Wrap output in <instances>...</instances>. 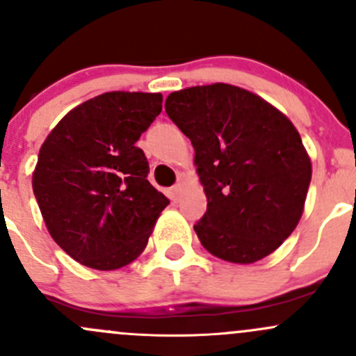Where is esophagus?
Here are the masks:
<instances>
[{"label": "esophagus", "instance_id": "esophagus-1", "mask_svg": "<svg viewBox=\"0 0 356 356\" xmlns=\"http://www.w3.org/2000/svg\"><path fill=\"white\" fill-rule=\"evenodd\" d=\"M181 193H182V184H181V182H179V184H175L174 188L170 189V196H172V200L177 201V200H179V196H181Z\"/></svg>", "mask_w": 356, "mask_h": 356}]
</instances>
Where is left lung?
<instances>
[{
    "label": "left lung",
    "instance_id": "8db88e82",
    "mask_svg": "<svg viewBox=\"0 0 356 356\" xmlns=\"http://www.w3.org/2000/svg\"><path fill=\"white\" fill-rule=\"evenodd\" d=\"M165 112L196 153L208 207L194 230L204 249L237 264L278 249L300 220L312 177L290 119L227 83L170 93Z\"/></svg>",
    "mask_w": 356,
    "mask_h": 356
}]
</instances>
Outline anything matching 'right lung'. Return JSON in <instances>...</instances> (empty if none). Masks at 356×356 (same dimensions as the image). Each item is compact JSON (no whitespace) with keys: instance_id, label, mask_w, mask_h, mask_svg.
<instances>
[{"instance_id":"add662e5","label":"right lung","mask_w":356,"mask_h":356,"mask_svg":"<svg viewBox=\"0 0 356 356\" xmlns=\"http://www.w3.org/2000/svg\"><path fill=\"white\" fill-rule=\"evenodd\" d=\"M162 95L107 92L70 111L39 152L32 188L54 242L83 266L109 271L148 244L168 200L148 182L136 147Z\"/></svg>"}]
</instances>
